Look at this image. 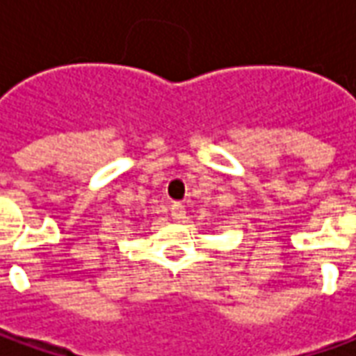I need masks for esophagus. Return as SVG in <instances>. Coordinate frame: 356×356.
<instances>
[{
  "mask_svg": "<svg viewBox=\"0 0 356 356\" xmlns=\"http://www.w3.org/2000/svg\"><path fill=\"white\" fill-rule=\"evenodd\" d=\"M171 219L173 221H183L186 216V211H185V206L183 204H179V202H175V204H171Z\"/></svg>",
  "mask_w": 356,
  "mask_h": 356,
  "instance_id": "obj_1",
  "label": "esophagus"
}]
</instances>
